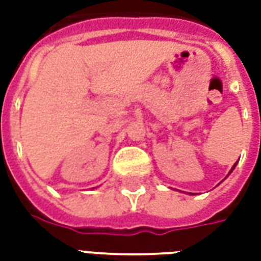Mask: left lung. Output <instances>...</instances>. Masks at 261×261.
Listing matches in <instances>:
<instances>
[{"label":"left lung","mask_w":261,"mask_h":261,"mask_svg":"<svg viewBox=\"0 0 261 261\" xmlns=\"http://www.w3.org/2000/svg\"><path fill=\"white\" fill-rule=\"evenodd\" d=\"M235 166H236V164H235V165H233V168H232V169H230V172H232V170L235 169Z\"/></svg>","instance_id":"8db88e82"}]
</instances>
